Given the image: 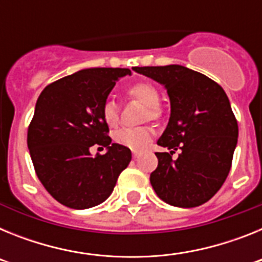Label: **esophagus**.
<instances>
[{
  "label": "esophagus",
  "instance_id": "1",
  "mask_svg": "<svg viewBox=\"0 0 262 262\" xmlns=\"http://www.w3.org/2000/svg\"><path fill=\"white\" fill-rule=\"evenodd\" d=\"M139 155H140V152H138V151H133V157H134V159H138Z\"/></svg>",
  "mask_w": 262,
  "mask_h": 262
}]
</instances>
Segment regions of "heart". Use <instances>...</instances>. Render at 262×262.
I'll list each match as a JSON object with an SVG mask.
<instances>
[{
	"label": "heart",
	"instance_id": "1",
	"mask_svg": "<svg viewBox=\"0 0 262 262\" xmlns=\"http://www.w3.org/2000/svg\"><path fill=\"white\" fill-rule=\"evenodd\" d=\"M127 96L129 98L138 99L145 106L144 119L156 120L161 117L163 111L159 105L160 93L156 86L149 82H138L127 89ZM102 119L110 128H114L119 123V108L118 105L107 99L101 108ZM155 136V131L151 127H140V128H122L114 134V140L117 144L129 148L133 151H142L148 145Z\"/></svg>",
	"mask_w": 262,
	"mask_h": 262
}]
</instances>
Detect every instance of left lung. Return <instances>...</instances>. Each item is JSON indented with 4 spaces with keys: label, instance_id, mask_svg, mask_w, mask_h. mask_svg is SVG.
<instances>
[{
    "label": "left lung",
    "instance_id": "8db88e82",
    "mask_svg": "<svg viewBox=\"0 0 262 262\" xmlns=\"http://www.w3.org/2000/svg\"><path fill=\"white\" fill-rule=\"evenodd\" d=\"M134 71L164 85L170 99L168 126L157 144L151 185L160 200L176 207H196L226 181L239 128L226 92L215 81L186 67H135ZM177 149L180 155L171 159Z\"/></svg>",
    "mask_w": 262,
    "mask_h": 262
}]
</instances>
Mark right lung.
<instances>
[{"mask_svg":"<svg viewBox=\"0 0 262 262\" xmlns=\"http://www.w3.org/2000/svg\"><path fill=\"white\" fill-rule=\"evenodd\" d=\"M127 68H89L45 88L29 126L27 147L46 190L76 210L102 203L131 161L129 148L111 143L101 108ZM106 146L92 157L90 147Z\"/></svg>","mask_w":262,"mask_h":262,"instance_id":"obj_1","label":"right lung"}]
</instances>
